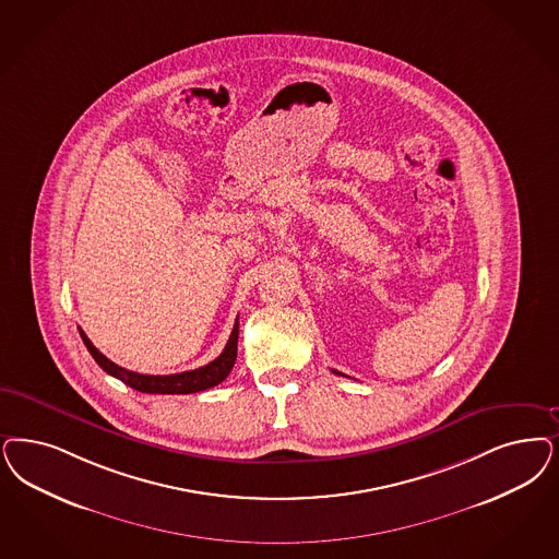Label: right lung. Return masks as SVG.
<instances>
[{
    "label": "right lung",
    "instance_id": "1",
    "mask_svg": "<svg viewBox=\"0 0 559 559\" xmlns=\"http://www.w3.org/2000/svg\"><path fill=\"white\" fill-rule=\"evenodd\" d=\"M78 330H80V336H82L84 345L88 348V353L93 355V359L97 361L103 371H107L109 376L121 380L123 384L134 388L138 392H146V394H192V392H202L206 388L221 384L231 373L235 359H237L239 318L235 320V326H233L227 347L223 348V353L214 361H211L209 366L198 367V369H192V371L171 373V376H146V373H135V371H130L126 367H119L111 359H107L91 343V338L84 334L82 328H78Z\"/></svg>",
    "mask_w": 559,
    "mask_h": 559
}]
</instances>
